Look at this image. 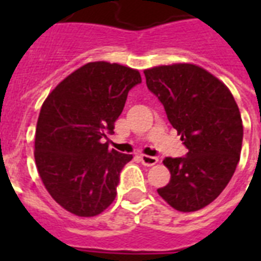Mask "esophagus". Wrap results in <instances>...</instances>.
Masks as SVG:
<instances>
[{
  "instance_id": "34e87169",
  "label": "esophagus",
  "mask_w": 261,
  "mask_h": 261,
  "mask_svg": "<svg viewBox=\"0 0 261 261\" xmlns=\"http://www.w3.org/2000/svg\"><path fill=\"white\" fill-rule=\"evenodd\" d=\"M139 159H141L143 165H146V167H153V165H155V164L159 163V159H157V157H153V155L141 154L139 155Z\"/></svg>"
}]
</instances>
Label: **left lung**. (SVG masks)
Masks as SVG:
<instances>
[{
    "label": "left lung",
    "mask_w": 261,
    "mask_h": 261,
    "mask_svg": "<svg viewBox=\"0 0 261 261\" xmlns=\"http://www.w3.org/2000/svg\"><path fill=\"white\" fill-rule=\"evenodd\" d=\"M143 73L188 149L186 157L164 160L171 180L157 192L176 210H200L225 190L240 161L244 130L237 102L222 81L196 65Z\"/></svg>",
    "instance_id": "obj_1"
}]
</instances>
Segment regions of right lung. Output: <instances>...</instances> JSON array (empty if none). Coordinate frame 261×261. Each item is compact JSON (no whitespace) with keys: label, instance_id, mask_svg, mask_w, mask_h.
<instances>
[{"label":"right lung","instance_id":"add662e5","mask_svg":"<svg viewBox=\"0 0 261 261\" xmlns=\"http://www.w3.org/2000/svg\"><path fill=\"white\" fill-rule=\"evenodd\" d=\"M138 70L89 62L67 75L44 100L35 135V161L55 202L79 217H94L116 196L123 167L133 155L108 149Z\"/></svg>","mask_w":261,"mask_h":261}]
</instances>
